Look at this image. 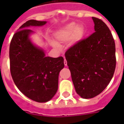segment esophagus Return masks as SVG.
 <instances>
[{
    "instance_id": "1",
    "label": "esophagus",
    "mask_w": 124,
    "mask_h": 124,
    "mask_svg": "<svg viewBox=\"0 0 124 124\" xmlns=\"http://www.w3.org/2000/svg\"><path fill=\"white\" fill-rule=\"evenodd\" d=\"M64 65L65 66H67V61L65 59V58H64Z\"/></svg>"
}]
</instances>
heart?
Returning a JSON list of instances; mask_svg holds the SVG:
<instances>
[{
    "label": "heart",
    "instance_id": "obj_1",
    "mask_svg": "<svg viewBox=\"0 0 124 124\" xmlns=\"http://www.w3.org/2000/svg\"><path fill=\"white\" fill-rule=\"evenodd\" d=\"M84 35L85 30L83 27L72 23L56 31L54 37L60 42H67L71 40L73 44H76L83 39Z\"/></svg>",
    "mask_w": 124,
    "mask_h": 124
}]
</instances>
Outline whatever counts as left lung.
I'll return each mask as SVG.
<instances>
[{"mask_svg": "<svg viewBox=\"0 0 124 124\" xmlns=\"http://www.w3.org/2000/svg\"><path fill=\"white\" fill-rule=\"evenodd\" d=\"M92 18L95 32L65 54L75 90L83 99H91L101 93L111 81L116 67L112 34L101 19Z\"/></svg>", "mask_w": 124, "mask_h": 124, "instance_id": "1", "label": "left lung"}]
</instances>
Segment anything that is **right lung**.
I'll return each instance as SVG.
<instances>
[{
    "mask_svg": "<svg viewBox=\"0 0 124 124\" xmlns=\"http://www.w3.org/2000/svg\"><path fill=\"white\" fill-rule=\"evenodd\" d=\"M46 21L30 20L14 34L9 45L10 72L17 88L36 102L51 100L58 90L59 74L64 68L62 56H46L43 50L31 39V26H43Z\"/></svg>",
    "mask_w": 124,
    "mask_h": 124,
    "instance_id": "add662e5",
    "label": "right lung"
}]
</instances>
